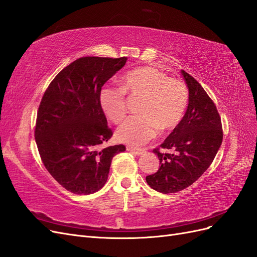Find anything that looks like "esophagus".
<instances>
[{
	"mask_svg": "<svg viewBox=\"0 0 257 257\" xmlns=\"http://www.w3.org/2000/svg\"><path fill=\"white\" fill-rule=\"evenodd\" d=\"M127 151L131 152L132 154H135L137 156L142 155L144 153V150H139V148H134V147H131V146H127Z\"/></svg>",
	"mask_w": 257,
	"mask_h": 257,
	"instance_id": "obj_1",
	"label": "esophagus"
}]
</instances>
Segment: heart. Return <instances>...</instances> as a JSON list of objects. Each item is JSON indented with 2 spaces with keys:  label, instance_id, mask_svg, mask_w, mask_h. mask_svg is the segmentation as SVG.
I'll use <instances>...</instances> for the list:
<instances>
[{
  "label": "heart",
  "instance_id": "1",
  "mask_svg": "<svg viewBox=\"0 0 257 257\" xmlns=\"http://www.w3.org/2000/svg\"><path fill=\"white\" fill-rule=\"evenodd\" d=\"M130 99H141L140 115L128 118L117 129L115 137L122 143L140 146L158 135L159 129L168 132L175 129L183 119L188 106L189 93L181 80L171 79L157 68L145 66L122 76L120 87L104 86L99 100L106 117L120 123L128 113Z\"/></svg>",
  "mask_w": 257,
  "mask_h": 257
}]
</instances>
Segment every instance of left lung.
I'll use <instances>...</instances> for the list:
<instances>
[{
	"label": "left lung",
	"instance_id": "8db88e82",
	"mask_svg": "<svg viewBox=\"0 0 257 257\" xmlns=\"http://www.w3.org/2000/svg\"><path fill=\"white\" fill-rule=\"evenodd\" d=\"M189 88L185 116L164 142L153 152L160 168L146 176L148 186L164 194L181 191L200 178L210 167L223 140L222 122L217 106L202 85L181 70ZM163 148L174 153H161Z\"/></svg>",
	"mask_w": 257,
	"mask_h": 257
}]
</instances>
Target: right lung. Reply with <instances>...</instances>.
I'll use <instances>...</instances> for the list:
<instances>
[{
    "label": "right lung",
    "mask_w": 257,
    "mask_h": 257,
    "mask_svg": "<svg viewBox=\"0 0 257 257\" xmlns=\"http://www.w3.org/2000/svg\"><path fill=\"white\" fill-rule=\"evenodd\" d=\"M127 57L84 56L51 81L37 111L35 140L47 171L67 191L90 194L107 180L119 144L102 147L112 136L99 96L101 87L123 67Z\"/></svg>",
    "instance_id": "1"
}]
</instances>
